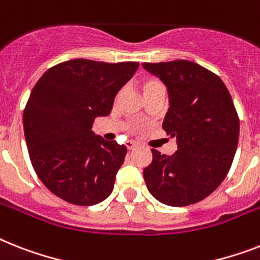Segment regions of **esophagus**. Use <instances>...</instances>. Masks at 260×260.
Returning <instances> with one entry per match:
<instances>
[{"label": "esophagus", "mask_w": 260, "mask_h": 260, "mask_svg": "<svg viewBox=\"0 0 260 260\" xmlns=\"http://www.w3.org/2000/svg\"><path fill=\"white\" fill-rule=\"evenodd\" d=\"M126 148L129 149V151H132V149H135L137 147V143L136 141H126Z\"/></svg>", "instance_id": "34e87169"}]
</instances>
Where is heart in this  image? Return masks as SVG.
I'll use <instances>...</instances> for the list:
<instances>
[{
  "mask_svg": "<svg viewBox=\"0 0 260 260\" xmlns=\"http://www.w3.org/2000/svg\"><path fill=\"white\" fill-rule=\"evenodd\" d=\"M143 90H144V94L149 93L151 90L156 89V88H160V86H164L161 82L157 79H153V77H149V79H145L143 81Z\"/></svg>",
  "mask_w": 260,
  "mask_h": 260,
  "instance_id": "heart-1",
  "label": "heart"
}]
</instances>
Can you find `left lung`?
Returning a JSON list of instances; mask_svg holds the SVG:
<instances>
[{
  "instance_id": "left-lung-1",
  "label": "left lung",
  "mask_w": 260,
  "mask_h": 260,
  "mask_svg": "<svg viewBox=\"0 0 260 260\" xmlns=\"http://www.w3.org/2000/svg\"><path fill=\"white\" fill-rule=\"evenodd\" d=\"M170 93L163 129L176 137L178 151H152L143 171L151 195L160 203L184 207L206 199L229 174L238 140L239 116L218 75L192 61L144 62Z\"/></svg>"
}]
</instances>
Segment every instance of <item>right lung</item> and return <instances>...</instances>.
<instances>
[{"instance_id":"right-lung-1","label":"right lung","mask_w":260,"mask_h":260,"mask_svg":"<svg viewBox=\"0 0 260 260\" xmlns=\"http://www.w3.org/2000/svg\"><path fill=\"white\" fill-rule=\"evenodd\" d=\"M139 62L76 58L54 65L36 82L24 109L31 166L52 193L76 206L111 195L125 145L96 136L92 124L111 113L116 93Z\"/></svg>"}]
</instances>
